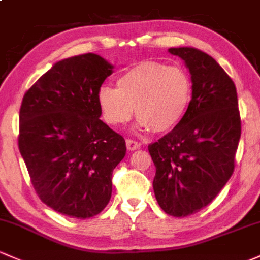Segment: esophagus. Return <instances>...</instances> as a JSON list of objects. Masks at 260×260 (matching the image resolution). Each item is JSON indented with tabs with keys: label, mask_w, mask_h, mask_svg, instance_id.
Wrapping results in <instances>:
<instances>
[{
	"label": "esophagus",
	"mask_w": 260,
	"mask_h": 260,
	"mask_svg": "<svg viewBox=\"0 0 260 260\" xmlns=\"http://www.w3.org/2000/svg\"><path fill=\"white\" fill-rule=\"evenodd\" d=\"M140 146H141V144L139 141L130 140V139H127V140H126V147H127V150H130V151L138 150Z\"/></svg>",
	"instance_id": "1"
}]
</instances>
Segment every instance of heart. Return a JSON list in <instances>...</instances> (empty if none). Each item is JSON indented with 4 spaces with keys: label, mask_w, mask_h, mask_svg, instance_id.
Listing matches in <instances>:
<instances>
[{
    "label": "heart",
    "mask_w": 260,
    "mask_h": 260,
    "mask_svg": "<svg viewBox=\"0 0 260 260\" xmlns=\"http://www.w3.org/2000/svg\"><path fill=\"white\" fill-rule=\"evenodd\" d=\"M192 90L191 78L182 68L142 62L121 74L118 89L102 86L98 104L111 126L126 124L135 108L139 129L166 133L185 116Z\"/></svg>",
    "instance_id": "b5f03b06"
}]
</instances>
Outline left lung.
Instances as JSON below:
<instances>
[{
  "label": "left lung",
  "mask_w": 260,
  "mask_h": 260,
  "mask_svg": "<svg viewBox=\"0 0 260 260\" xmlns=\"http://www.w3.org/2000/svg\"><path fill=\"white\" fill-rule=\"evenodd\" d=\"M169 52L185 62L193 90L177 126L149 145L152 186L167 214L187 217L211 203L233 174L241 115L236 85L211 55L191 47Z\"/></svg>",
  "instance_id": "obj_1"
}]
</instances>
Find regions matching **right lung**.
Wrapping results in <instances>:
<instances>
[{"instance_id":"obj_1","label":"right lung","mask_w":260,"mask_h":260,"mask_svg":"<svg viewBox=\"0 0 260 260\" xmlns=\"http://www.w3.org/2000/svg\"><path fill=\"white\" fill-rule=\"evenodd\" d=\"M114 66L94 53L59 60L24 94L18 147L38 197L72 218L96 216L110 201L113 170L126 153L100 120L98 93Z\"/></svg>"}]
</instances>
